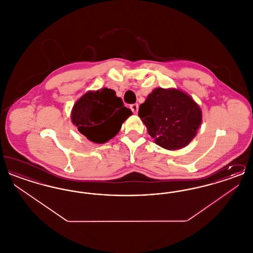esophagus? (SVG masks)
<instances>
[{
    "mask_svg": "<svg viewBox=\"0 0 253 253\" xmlns=\"http://www.w3.org/2000/svg\"><path fill=\"white\" fill-rule=\"evenodd\" d=\"M130 109L132 110V113L136 114L137 111H138V104L137 103H132V104L130 105Z\"/></svg>",
    "mask_w": 253,
    "mask_h": 253,
    "instance_id": "esophagus-1",
    "label": "esophagus"
}]
</instances>
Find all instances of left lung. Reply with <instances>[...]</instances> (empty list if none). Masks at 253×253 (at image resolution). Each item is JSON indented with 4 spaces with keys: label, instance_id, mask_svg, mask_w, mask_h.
<instances>
[{
    "label": "left lung",
    "instance_id": "1",
    "mask_svg": "<svg viewBox=\"0 0 253 253\" xmlns=\"http://www.w3.org/2000/svg\"><path fill=\"white\" fill-rule=\"evenodd\" d=\"M138 117L156 143L168 150L189 144L202 122L199 106L191 96L175 89H155L140 104Z\"/></svg>",
    "mask_w": 253,
    "mask_h": 253
}]
</instances>
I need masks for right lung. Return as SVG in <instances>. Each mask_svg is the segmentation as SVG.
<instances>
[{
	"label": "right lung",
	"instance_id": "obj_1",
	"mask_svg": "<svg viewBox=\"0 0 253 253\" xmlns=\"http://www.w3.org/2000/svg\"><path fill=\"white\" fill-rule=\"evenodd\" d=\"M132 115L112 89L88 92L74 105L73 123L89 140L104 143L120 132L122 122Z\"/></svg>",
	"mask_w": 253,
	"mask_h": 253
}]
</instances>
